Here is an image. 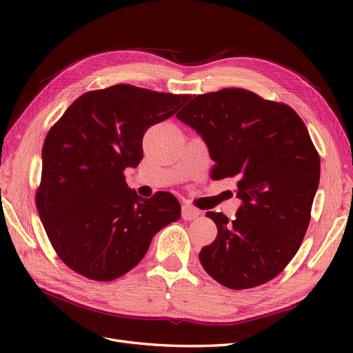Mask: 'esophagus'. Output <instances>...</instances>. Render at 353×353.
I'll use <instances>...</instances> for the list:
<instances>
[{
	"mask_svg": "<svg viewBox=\"0 0 353 353\" xmlns=\"http://www.w3.org/2000/svg\"><path fill=\"white\" fill-rule=\"evenodd\" d=\"M200 215V210L199 209H196L194 206H191V205H183V218L185 219V221H193V219H196L197 216Z\"/></svg>",
	"mask_w": 353,
	"mask_h": 353,
	"instance_id": "obj_1",
	"label": "esophagus"
}]
</instances>
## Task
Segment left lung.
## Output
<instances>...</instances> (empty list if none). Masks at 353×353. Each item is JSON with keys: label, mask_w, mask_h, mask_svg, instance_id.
Masks as SVG:
<instances>
[{"label": "left lung", "mask_w": 353, "mask_h": 353, "mask_svg": "<svg viewBox=\"0 0 353 353\" xmlns=\"http://www.w3.org/2000/svg\"><path fill=\"white\" fill-rule=\"evenodd\" d=\"M208 145L213 179L236 178V219L208 212L218 236L203 268L234 290L279 275L301 248L319 184V156L303 121L285 104L241 88L201 94L176 114Z\"/></svg>", "instance_id": "1"}]
</instances>
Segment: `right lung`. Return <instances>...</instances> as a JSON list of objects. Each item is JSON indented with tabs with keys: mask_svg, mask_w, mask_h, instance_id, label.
<instances>
[{
	"mask_svg": "<svg viewBox=\"0 0 353 353\" xmlns=\"http://www.w3.org/2000/svg\"><path fill=\"white\" fill-rule=\"evenodd\" d=\"M187 100L113 85L81 95L47 134L37 208L52 248L74 272L119 279L144 258L156 232L181 218L175 196L143 199L123 170L141 162L148 128Z\"/></svg>",
	"mask_w": 353,
	"mask_h": 353,
	"instance_id": "1",
	"label": "right lung"
}]
</instances>
